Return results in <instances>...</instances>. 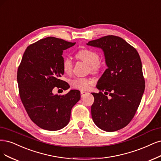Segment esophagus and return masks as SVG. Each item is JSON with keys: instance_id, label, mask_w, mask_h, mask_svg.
<instances>
[{"instance_id": "esophagus-1", "label": "esophagus", "mask_w": 161, "mask_h": 161, "mask_svg": "<svg viewBox=\"0 0 161 161\" xmlns=\"http://www.w3.org/2000/svg\"><path fill=\"white\" fill-rule=\"evenodd\" d=\"M88 92H86V91H80V95H81V97H84L86 94H87Z\"/></svg>"}]
</instances>
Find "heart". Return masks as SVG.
<instances>
[{"label": "heart", "instance_id": "b5f03b06", "mask_svg": "<svg viewBox=\"0 0 161 161\" xmlns=\"http://www.w3.org/2000/svg\"><path fill=\"white\" fill-rule=\"evenodd\" d=\"M76 56L79 59L89 65L90 70L91 72L95 73L101 67V64L99 63V55L97 52L92 51V50L87 48L80 50L76 53ZM72 69H73V60L69 57H65L63 62V71L65 73H70ZM91 83L92 82L88 79L76 78L71 81V85L76 88L84 90L88 88Z\"/></svg>", "mask_w": 161, "mask_h": 161}]
</instances>
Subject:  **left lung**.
<instances>
[{
  "instance_id": "left-lung-1",
  "label": "left lung",
  "mask_w": 161,
  "mask_h": 161,
  "mask_svg": "<svg viewBox=\"0 0 161 161\" xmlns=\"http://www.w3.org/2000/svg\"><path fill=\"white\" fill-rule=\"evenodd\" d=\"M86 45L102 50L107 66L96 86L100 92L92 93L95 98L92 120L103 130H120L133 118L145 91L140 56L135 48L116 36H104Z\"/></svg>"
}]
</instances>
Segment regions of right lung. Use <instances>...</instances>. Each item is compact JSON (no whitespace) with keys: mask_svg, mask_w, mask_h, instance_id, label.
Segmentation results:
<instances>
[{"mask_svg":"<svg viewBox=\"0 0 161 161\" xmlns=\"http://www.w3.org/2000/svg\"><path fill=\"white\" fill-rule=\"evenodd\" d=\"M75 44L47 37L28 47L22 58L17 73L20 97L30 119L42 129L64 128L70 121L72 108L80 99L78 90L63 96L53 92L56 86L69 88L60 79L64 75L62 55Z\"/></svg>","mask_w":161,"mask_h":161,"instance_id":"add662e5","label":"right lung"}]
</instances>
